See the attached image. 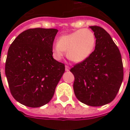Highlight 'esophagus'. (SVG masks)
<instances>
[{
  "label": "esophagus",
  "mask_w": 130,
  "mask_h": 130,
  "mask_svg": "<svg viewBox=\"0 0 130 130\" xmlns=\"http://www.w3.org/2000/svg\"><path fill=\"white\" fill-rule=\"evenodd\" d=\"M69 69H70V67L68 65H65V71H69Z\"/></svg>",
  "instance_id": "esophagus-1"
}]
</instances>
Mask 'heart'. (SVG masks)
I'll return each mask as SVG.
<instances>
[{
	"mask_svg": "<svg viewBox=\"0 0 130 130\" xmlns=\"http://www.w3.org/2000/svg\"><path fill=\"white\" fill-rule=\"evenodd\" d=\"M96 37L89 29H80L73 33L63 36L59 38L57 44L53 47V56L60 59L67 52V58L71 61L79 63L88 58L94 51Z\"/></svg>",
	"mask_w": 130,
	"mask_h": 130,
	"instance_id": "heart-1",
	"label": "heart"
}]
</instances>
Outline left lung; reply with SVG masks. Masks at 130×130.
I'll return each instance as SVG.
<instances>
[{
    "label": "left lung",
    "mask_w": 130,
    "mask_h": 130,
    "mask_svg": "<svg viewBox=\"0 0 130 130\" xmlns=\"http://www.w3.org/2000/svg\"><path fill=\"white\" fill-rule=\"evenodd\" d=\"M90 27L96 37L95 50L70 71L75 77L76 98L87 105L100 107L111 103L117 96L123 79V62L109 33L100 26Z\"/></svg>",
    "instance_id": "8db88e82"
}]
</instances>
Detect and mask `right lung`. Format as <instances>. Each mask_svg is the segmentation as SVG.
Instances as JSON below:
<instances>
[{
  "mask_svg": "<svg viewBox=\"0 0 130 130\" xmlns=\"http://www.w3.org/2000/svg\"><path fill=\"white\" fill-rule=\"evenodd\" d=\"M57 29L32 28L21 32L9 47L5 75L13 98L22 105L40 107L50 102L65 72L53 57Z\"/></svg>",
  "mask_w": 130,
  "mask_h": 130,
  "instance_id": "1",
  "label": "right lung"
}]
</instances>
